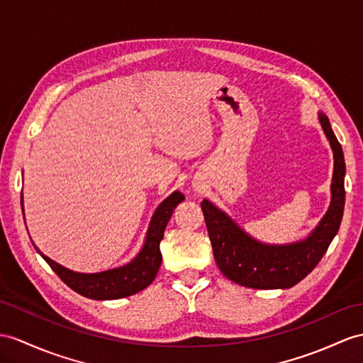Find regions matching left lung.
Masks as SVG:
<instances>
[{
  "instance_id": "left-lung-1",
  "label": "left lung",
  "mask_w": 363,
  "mask_h": 363,
  "mask_svg": "<svg viewBox=\"0 0 363 363\" xmlns=\"http://www.w3.org/2000/svg\"><path fill=\"white\" fill-rule=\"evenodd\" d=\"M319 121L334 154L331 205L303 240L288 245L260 243L209 200L201 201L217 267L237 285L254 289H285L297 285L315 268L337 234L345 206L343 151L328 117L319 112Z\"/></svg>"
}]
</instances>
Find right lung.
<instances>
[{
  "mask_svg": "<svg viewBox=\"0 0 363 363\" xmlns=\"http://www.w3.org/2000/svg\"><path fill=\"white\" fill-rule=\"evenodd\" d=\"M183 200V194L175 191L160 203V206L154 212L151 223H149L143 248H141L137 257L134 260H130L128 264H125V267L94 274L75 272L61 267L60 263L54 260H50L37 248V246H33L41 257L48 262L49 267L54 269L57 276L63 280L70 289H74L75 293L94 300H115L129 297L132 294L140 293L141 289H145L154 281L162 264L160 242L163 238L166 225L169 222L177 205Z\"/></svg>",
  "mask_w": 363,
  "mask_h": 363,
  "instance_id": "obj_1",
  "label": "right lung"
}]
</instances>
